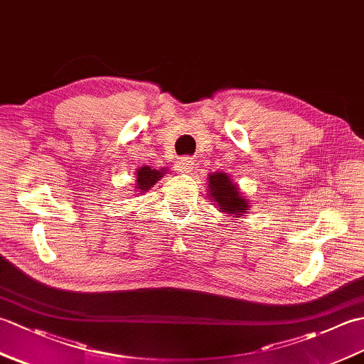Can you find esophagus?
Wrapping results in <instances>:
<instances>
[{"label":"esophagus","instance_id":"34e87169","mask_svg":"<svg viewBox=\"0 0 364 364\" xmlns=\"http://www.w3.org/2000/svg\"><path fill=\"white\" fill-rule=\"evenodd\" d=\"M192 168H194V161L191 158H183L176 162V170L180 173H189Z\"/></svg>","mask_w":364,"mask_h":364}]
</instances>
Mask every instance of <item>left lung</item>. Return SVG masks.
<instances>
[{"label": "left lung", "mask_w": 364, "mask_h": 364, "mask_svg": "<svg viewBox=\"0 0 364 364\" xmlns=\"http://www.w3.org/2000/svg\"><path fill=\"white\" fill-rule=\"evenodd\" d=\"M208 200L215 202L219 211L231 215L235 220L245 218L250 213V202L242 192L239 184L233 181L228 173L214 172L208 175Z\"/></svg>", "instance_id": "left-lung-1"}]
</instances>
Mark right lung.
I'll return each instance as SVG.
<instances>
[{
  "label": "right lung",
  "instance_id": "obj_1",
  "mask_svg": "<svg viewBox=\"0 0 364 364\" xmlns=\"http://www.w3.org/2000/svg\"><path fill=\"white\" fill-rule=\"evenodd\" d=\"M168 168L166 167H161L159 170L151 168L150 166L139 167L136 172V184H134L136 196H144V192H149L162 176H166Z\"/></svg>",
  "mask_w": 364,
  "mask_h": 364
}]
</instances>
